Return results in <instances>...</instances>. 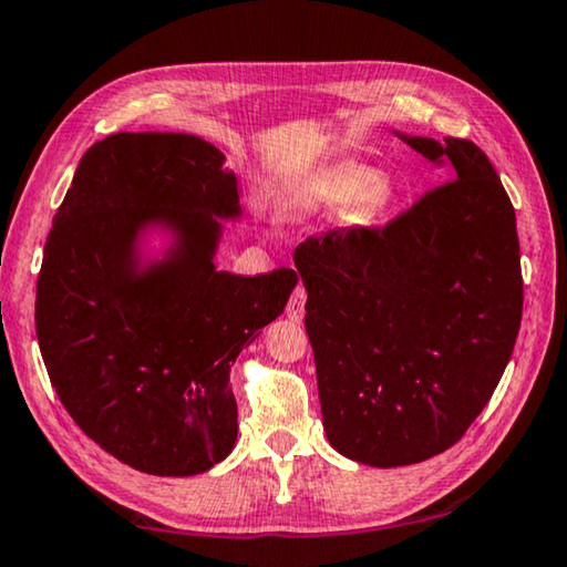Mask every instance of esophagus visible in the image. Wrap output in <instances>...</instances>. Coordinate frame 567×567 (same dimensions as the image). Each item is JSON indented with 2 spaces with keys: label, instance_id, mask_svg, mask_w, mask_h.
I'll list each match as a JSON object with an SVG mask.
<instances>
[{
  "label": "esophagus",
  "instance_id": "1",
  "mask_svg": "<svg viewBox=\"0 0 567 567\" xmlns=\"http://www.w3.org/2000/svg\"><path fill=\"white\" fill-rule=\"evenodd\" d=\"M305 302H307L305 287L297 285L292 297H290V302H287V318H290L292 322H300L305 318Z\"/></svg>",
  "mask_w": 567,
  "mask_h": 567
}]
</instances>
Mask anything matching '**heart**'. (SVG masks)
I'll list each match as a JSON object with an SVG mask.
<instances>
[{"mask_svg": "<svg viewBox=\"0 0 567 567\" xmlns=\"http://www.w3.org/2000/svg\"><path fill=\"white\" fill-rule=\"evenodd\" d=\"M380 185V175L375 169L362 165H344L330 169L312 179L302 189L300 207L302 209H344L362 203Z\"/></svg>", "mask_w": 567, "mask_h": 567, "instance_id": "obj_1", "label": "heart"}]
</instances>
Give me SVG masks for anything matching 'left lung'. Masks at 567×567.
<instances>
[{"mask_svg": "<svg viewBox=\"0 0 567 567\" xmlns=\"http://www.w3.org/2000/svg\"><path fill=\"white\" fill-rule=\"evenodd\" d=\"M395 134L453 182L382 229H330L295 249L324 433L372 467L453 447L523 318L515 209L491 159L467 140Z\"/></svg>", "mask_w": 567, "mask_h": 567, "instance_id": "obj_1", "label": "left lung"}]
</instances>
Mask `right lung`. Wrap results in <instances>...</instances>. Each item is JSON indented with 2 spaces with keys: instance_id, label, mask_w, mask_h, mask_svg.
Listing matches in <instances>:
<instances>
[{
  "instance_id": "add662e5",
  "label": "right lung",
  "mask_w": 567,
  "mask_h": 567,
  "mask_svg": "<svg viewBox=\"0 0 567 567\" xmlns=\"http://www.w3.org/2000/svg\"><path fill=\"white\" fill-rule=\"evenodd\" d=\"M239 217L223 152L172 132L92 145L54 215L37 280L42 360L84 435L140 473L199 475L235 447L229 370L297 285L287 267L217 270L223 223Z\"/></svg>"
}]
</instances>
